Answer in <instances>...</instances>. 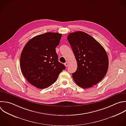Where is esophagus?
Segmentation results:
<instances>
[{"instance_id": "1", "label": "esophagus", "mask_w": 126, "mask_h": 126, "mask_svg": "<svg viewBox=\"0 0 126 126\" xmlns=\"http://www.w3.org/2000/svg\"><path fill=\"white\" fill-rule=\"evenodd\" d=\"M64 65L65 66V67H67V66H68V63L66 62V63H64Z\"/></svg>"}]
</instances>
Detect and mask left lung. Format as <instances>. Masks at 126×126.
<instances>
[{"mask_svg":"<svg viewBox=\"0 0 126 126\" xmlns=\"http://www.w3.org/2000/svg\"><path fill=\"white\" fill-rule=\"evenodd\" d=\"M67 40L77 63L72 73L76 84L83 88L92 87L99 82L108 68V58L104 48L94 38L83 32L69 33Z\"/></svg>","mask_w":126,"mask_h":126,"instance_id":"8db88e82","label":"left lung"}]
</instances>
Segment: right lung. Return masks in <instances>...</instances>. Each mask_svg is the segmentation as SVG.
Returning <instances> with one entry per match:
<instances>
[{"label": "right lung", "mask_w": 126, "mask_h": 126, "mask_svg": "<svg viewBox=\"0 0 126 126\" xmlns=\"http://www.w3.org/2000/svg\"><path fill=\"white\" fill-rule=\"evenodd\" d=\"M62 34L46 32L30 40L20 58V67L26 79L33 86L45 89L54 83L65 67L58 61L56 48Z\"/></svg>", "instance_id": "1"}]
</instances>
